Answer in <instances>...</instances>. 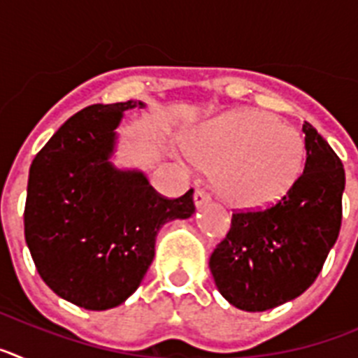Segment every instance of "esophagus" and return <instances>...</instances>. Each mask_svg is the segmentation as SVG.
I'll return each mask as SVG.
<instances>
[{"label":"esophagus","instance_id":"obj_1","mask_svg":"<svg viewBox=\"0 0 358 358\" xmlns=\"http://www.w3.org/2000/svg\"><path fill=\"white\" fill-rule=\"evenodd\" d=\"M194 201H195V206H197V208L206 206L208 202L211 201V195L208 194L206 189L197 188V189H195V194H194Z\"/></svg>","mask_w":358,"mask_h":358}]
</instances>
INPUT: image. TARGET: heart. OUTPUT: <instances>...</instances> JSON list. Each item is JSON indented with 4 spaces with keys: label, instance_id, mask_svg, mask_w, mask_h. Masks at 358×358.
<instances>
[{
    "label": "heart",
    "instance_id": "obj_1",
    "mask_svg": "<svg viewBox=\"0 0 358 358\" xmlns=\"http://www.w3.org/2000/svg\"><path fill=\"white\" fill-rule=\"evenodd\" d=\"M192 154L215 164V185L229 202L267 206L296 182L303 169L301 134L264 110H242L208 123L195 134Z\"/></svg>",
    "mask_w": 358,
    "mask_h": 358
}]
</instances>
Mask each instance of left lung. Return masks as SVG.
<instances>
[{"label": "left lung", "mask_w": 358, "mask_h": 358, "mask_svg": "<svg viewBox=\"0 0 358 358\" xmlns=\"http://www.w3.org/2000/svg\"><path fill=\"white\" fill-rule=\"evenodd\" d=\"M305 169L287 194L258 210L233 211L210 258L218 292L245 312H265L301 296L321 273L343 222L344 166L308 122Z\"/></svg>", "instance_id": "8db88e82"}]
</instances>
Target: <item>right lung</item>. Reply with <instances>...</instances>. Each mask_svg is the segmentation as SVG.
<instances>
[{
    "label": "right lung",
    "mask_w": 358,
    "mask_h": 358,
    "mask_svg": "<svg viewBox=\"0 0 358 358\" xmlns=\"http://www.w3.org/2000/svg\"><path fill=\"white\" fill-rule=\"evenodd\" d=\"M134 106L85 107L30 166L24 238L37 273L57 296L85 310L122 305L150 267L163 224L195 211L194 189L169 199L143 173L109 163L115 129Z\"/></svg>",
    "instance_id": "right-lung-1"
}]
</instances>
